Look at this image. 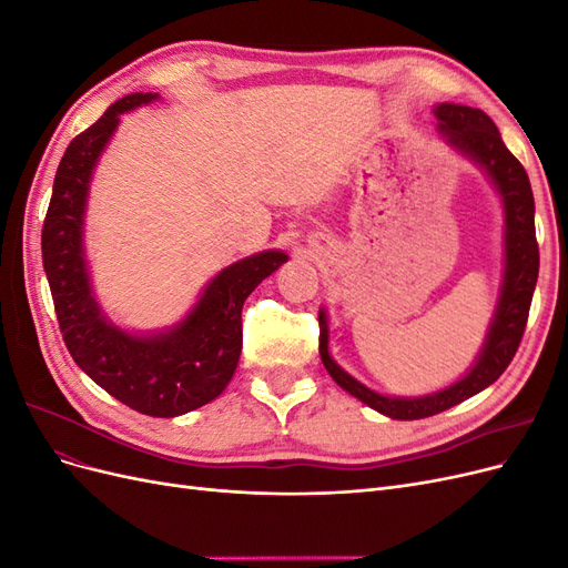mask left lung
Listing matches in <instances>:
<instances>
[{
	"label": "left lung",
	"instance_id": "8db88e82",
	"mask_svg": "<svg viewBox=\"0 0 568 568\" xmlns=\"http://www.w3.org/2000/svg\"><path fill=\"white\" fill-rule=\"evenodd\" d=\"M434 115L438 120V132L445 136L448 146L488 175L495 192L500 194L505 213V270L500 296H497L495 315L474 365L455 384L426 395H415V398L376 393L336 365L329 353V317L324 307H320V357L332 379L367 407L390 419L407 422L438 415L500 379L521 343L540 267L536 203H532L530 182L524 165L505 146L493 120L480 109L448 104V101L436 104Z\"/></svg>",
	"mask_w": 568,
	"mask_h": 568
}]
</instances>
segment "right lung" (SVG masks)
I'll return each instance as SVG.
<instances>
[{
    "label": "right lung",
    "mask_w": 568,
    "mask_h": 568,
    "mask_svg": "<svg viewBox=\"0 0 568 568\" xmlns=\"http://www.w3.org/2000/svg\"><path fill=\"white\" fill-rule=\"evenodd\" d=\"M161 99L134 92L118 99L94 125L68 144L42 227V263L68 353L115 400L149 417H180L232 382L242 355V307L251 291L284 265V251L242 257L203 286L180 322L134 334L113 324L94 296L84 257V213L94 168L120 115Z\"/></svg>",
    "instance_id": "add662e5"
}]
</instances>
